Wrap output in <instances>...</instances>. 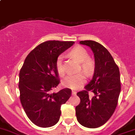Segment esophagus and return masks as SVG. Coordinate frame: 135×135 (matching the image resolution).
<instances>
[{
	"instance_id": "esophagus-1",
	"label": "esophagus",
	"mask_w": 135,
	"mask_h": 135,
	"mask_svg": "<svg viewBox=\"0 0 135 135\" xmlns=\"http://www.w3.org/2000/svg\"><path fill=\"white\" fill-rule=\"evenodd\" d=\"M76 92L74 91H72V95H76Z\"/></svg>"
}]
</instances>
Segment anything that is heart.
Masks as SVG:
<instances>
[{
    "mask_svg": "<svg viewBox=\"0 0 135 135\" xmlns=\"http://www.w3.org/2000/svg\"><path fill=\"white\" fill-rule=\"evenodd\" d=\"M70 54L74 59L81 63V68L83 72L87 75H89L93 69V63L89 59L87 51L81 46H77L72 50ZM57 72L60 76H63L65 73V69L63 65L62 56H59L56 62ZM86 81V78L83 74H77L74 75H69L63 80L62 84L65 87L71 89H76L84 84Z\"/></svg>",
    "mask_w": 135,
    "mask_h": 135,
    "instance_id": "heart-1",
    "label": "heart"
}]
</instances>
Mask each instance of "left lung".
<instances>
[{"label":"left lung","mask_w":135,"mask_h":135,"mask_svg":"<svg viewBox=\"0 0 135 135\" xmlns=\"http://www.w3.org/2000/svg\"><path fill=\"white\" fill-rule=\"evenodd\" d=\"M91 49L95 58L94 73L85 91L76 93L80 104L75 108L77 121L82 126L95 128L104 125L114 114L120 93V71L108 50L98 42L81 41ZM94 93L88 98V91Z\"/></svg>","instance_id":"left-lung-1"}]
</instances>
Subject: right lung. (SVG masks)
<instances>
[{"mask_svg": "<svg viewBox=\"0 0 135 135\" xmlns=\"http://www.w3.org/2000/svg\"><path fill=\"white\" fill-rule=\"evenodd\" d=\"M74 42L47 41L37 46L26 57L19 73V89L21 105L30 120L42 128L59 122L62 104L71 96V90H52L59 80L56 62L59 55Z\"/></svg>", "mask_w": 135, "mask_h": 135, "instance_id": "right-lung-1", "label": "right lung"}]
</instances>
